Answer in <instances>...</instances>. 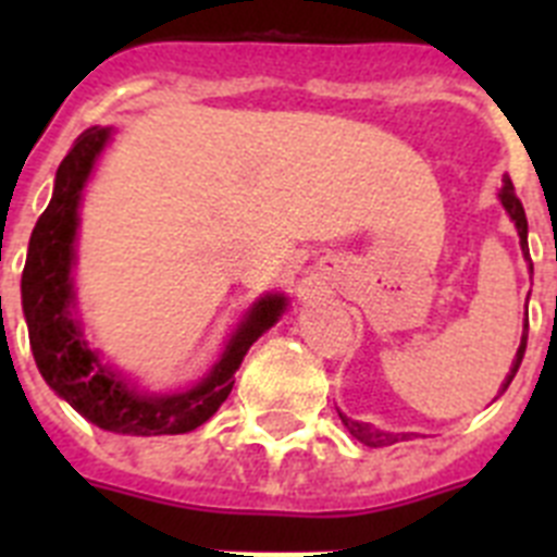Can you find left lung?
Listing matches in <instances>:
<instances>
[{
  "label": "left lung",
  "instance_id": "left-lung-1",
  "mask_svg": "<svg viewBox=\"0 0 557 557\" xmlns=\"http://www.w3.org/2000/svg\"><path fill=\"white\" fill-rule=\"evenodd\" d=\"M499 200H502V206H505V211L510 214V220L516 223L521 250H524V256H530V250H528V218H524V206H521V200L516 198L510 178H505V184H502ZM528 262H530V259H528ZM530 270H533V262H530ZM524 348H528V323H524V332H521V343H519V351H516L513 368H510V373H508V379H505L502 391H508V385L513 382L516 371H519V366H521V359H524ZM339 418H343V424L348 426V432L357 437L359 444L371 446V449H379V446H391V444H396V441H405V437H407V435H391V432H379V430H373L371 424H359V421H351V418H346V416H339Z\"/></svg>",
  "mask_w": 557,
  "mask_h": 557
}]
</instances>
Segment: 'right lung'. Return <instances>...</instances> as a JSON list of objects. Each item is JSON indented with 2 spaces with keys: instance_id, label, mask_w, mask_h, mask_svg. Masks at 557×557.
<instances>
[{
  "instance_id": "obj_1",
  "label": "right lung",
  "mask_w": 557,
  "mask_h": 557,
  "mask_svg": "<svg viewBox=\"0 0 557 557\" xmlns=\"http://www.w3.org/2000/svg\"><path fill=\"white\" fill-rule=\"evenodd\" d=\"M111 139V127H88L75 139L55 172L52 200L29 236L27 264L22 273V307L29 332V348L44 382L91 424L120 435H181L198 430L220 410L234 373L253 346L287 309L284 295H264L250 307L245 321L231 334L220 362L203 382L184 393H139L102 366L75 321L77 209L83 186Z\"/></svg>"
}]
</instances>
